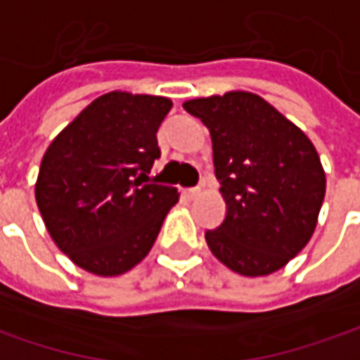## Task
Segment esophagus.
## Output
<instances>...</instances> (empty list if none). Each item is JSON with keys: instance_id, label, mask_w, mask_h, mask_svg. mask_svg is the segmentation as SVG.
Listing matches in <instances>:
<instances>
[{"instance_id": "obj_1", "label": "esophagus", "mask_w": 360, "mask_h": 360, "mask_svg": "<svg viewBox=\"0 0 360 360\" xmlns=\"http://www.w3.org/2000/svg\"><path fill=\"white\" fill-rule=\"evenodd\" d=\"M199 193H201V189H199V187H191V189H185V197H189V199H195Z\"/></svg>"}]
</instances>
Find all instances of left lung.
<instances>
[{
	"instance_id": "1",
	"label": "left lung",
	"mask_w": 360,
	"mask_h": 360,
	"mask_svg": "<svg viewBox=\"0 0 360 360\" xmlns=\"http://www.w3.org/2000/svg\"><path fill=\"white\" fill-rule=\"evenodd\" d=\"M210 129L226 217L205 231L213 256L242 276L294 258L316 227L326 191L319 153L296 124L252 92L187 101Z\"/></svg>"
}]
</instances>
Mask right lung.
<instances>
[{
  "mask_svg": "<svg viewBox=\"0 0 360 360\" xmlns=\"http://www.w3.org/2000/svg\"><path fill=\"white\" fill-rule=\"evenodd\" d=\"M163 96L108 92L52 141L36 201L56 245L98 276H118L149 254L177 189L149 179L161 157L157 131L171 110Z\"/></svg>",
  "mask_w": 360,
  "mask_h": 360,
  "instance_id": "1",
  "label": "right lung"
}]
</instances>
